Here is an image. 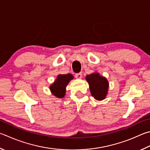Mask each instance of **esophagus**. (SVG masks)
I'll use <instances>...</instances> for the list:
<instances>
[{
    "mask_svg": "<svg viewBox=\"0 0 150 150\" xmlns=\"http://www.w3.org/2000/svg\"><path fill=\"white\" fill-rule=\"evenodd\" d=\"M75 77L77 79H81V78H82V73H76Z\"/></svg>",
    "mask_w": 150,
    "mask_h": 150,
    "instance_id": "obj_1",
    "label": "esophagus"
}]
</instances>
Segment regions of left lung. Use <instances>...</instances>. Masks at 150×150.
Here are the masks:
<instances>
[{
    "label": "left lung",
    "instance_id": "left-lung-1",
    "mask_svg": "<svg viewBox=\"0 0 150 150\" xmlns=\"http://www.w3.org/2000/svg\"><path fill=\"white\" fill-rule=\"evenodd\" d=\"M86 79L89 84L92 96L98 100L104 99L108 93L109 86L107 79L97 73L87 75Z\"/></svg>",
    "mask_w": 150,
    "mask_h": 150
}]
</instances>
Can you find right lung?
Listing matches in <instances>:
<instances>
[{
  "instance_id": "obj_1",
  "label": "right lung",
  "mask_w": 150,
  "mask_h": 150,
  "mask_svg": "<svg viewBox=\"0 0 150 150\" xmlns=\"http://www.w3.org/2000/svg\"><path fill=\"white\" fill-rule=\"evenodd\" d=\"M73 77L71 74L59 75L54 83L50 87V91L54 96L58 98H63L66 93V87Z\"/></svg>"
}]
</instances>
